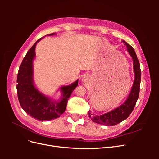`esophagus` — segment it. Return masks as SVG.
Instances as JSON below:
<instances>
[{
  "mask_svg": "<svg viewBox=\"0 0 159 159\" xmlns=\"http://www.w3.org/2000/svg\"><path fill=\"white\" fill-rule=\"evenodd\" d=\"M86 80H87V78H86L85 77H84V78H83V81H86Z\"/></svg>",
  "mask_w": 159,
  "mask_h": 159,
  "instance_id": "1",
  "label": "esophagus"
}]
</instances>
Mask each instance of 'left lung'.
Wrapping results in <instances>:
<instances>
[{
	"label": "left lung",
	"mask_w": 159,
	"mask_h": 159,
	"mask_svg": "<svg viewBox=\"0 0 159 159\" xmlns=\"http://www.w3.org/2000/svg\"><path fill=\"white\" fill-rule=\"evenodd\" d=\"M123 42L127 46V51L132 57L133 60V68L134 72V80L132 87L131 93L127 100L123 104L120 105L117 108L103 115H94L89 111L88 115L91 120L95 123L104 125L106 126H113L126 119L129 115L131 113L133 109L135 106L137 101L139 98V91H140V84L141 78V71L140 68L137 56L135 54L133 48L130 46L125 41Z\"/></svg>",
	"instance_id": "obj_1"
}]
</instances>
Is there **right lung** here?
Returning <instances> with one entry per match:
<instances>
[{
  "instance_id": "add662e5",
  "label": "right lung",
  "mask_w": 159,
  "mask_h": 159,
  "mask_svg": "<svg viewBox=\"0 0 159 159\" xmlns=\"http://www.w3.org/2000/svg\"><path fill=\"white\" fill-rule=\"evenodd\" d=\"M50 34L49 36L54 35ZM38 40L28 51L19 68L17 76V94L21 107L31 117L41 121L59 117L65 111L68 100L78 84V80L68 86L60 88L62 96L60 102H54L38 91L33 82L32 62L35 57V48Z\"/></svg>"
}]
</instances>
